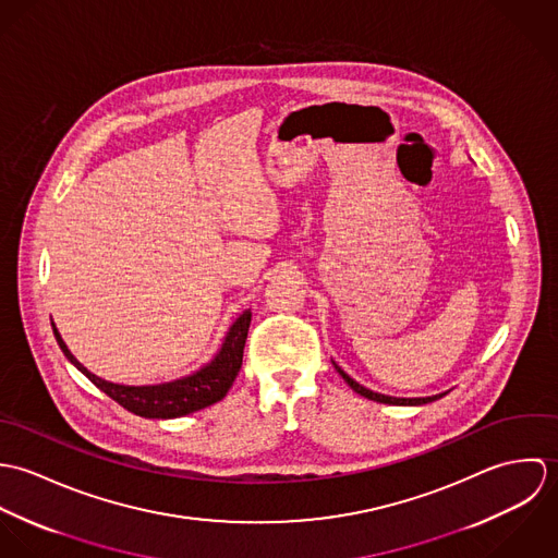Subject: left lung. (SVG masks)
Segmentation results:
<instances>
[{"instance_id":"obj_1","label":"left lung","mask_w":558,"mask_h":558,"mask_svg":"<svg viewBox=\"0 0 558 558\" xmlns=\"http://www.w3.org/2000/svg\"><path fill=\"white\" fill-rule=\"evenodd\" d=\"M335 369L339 372V376L350 385V389L352 391H356L359 396H363V398L372 399V401H380V403H393V405H421V403H429V401H434V399H440L445 393H440V396H432V398H389V396H383V393H374V391H369V389H365V387H361L356 380H352L341 367H337L335 365Z\"/></svg>"}]
</instances>
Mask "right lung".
<instances>
[{
	"label": "right lung",
	"mask_w": 558,
	"mask_h": 558,
	"mask_svg": "<svg viewBox=\"0 0 558 558\" xmlns=\"http://www.w3.org/2000/svg\"><path fill=\"white\" fill-rule=\"evenodd\" d=\"M53 324V322H51ZM251 324V312L246 310L228 330V337L219 350V354L197 374L157 387H124L107 383L94 374H89L80 361L71 354L64 339L60 337L58 328L53 326L56 339L66 354V359L81 369L105 396L118 401L122 408L137 416L146 418H175L191 414L195 410H202L206 405H213L228 396L230 387L234 385L242 367V352L244 341Z\"/></svg>",
	"instance_id": "right-lung-1"
}]
</instances>
